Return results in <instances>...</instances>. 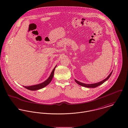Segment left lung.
<instances>
[{"label":"left lung","instance_id":"8db88e82","mask_svg":"<svg viewBox=\"0 0 128 128\" xmlns=\"http://www.w3.org/2000/svg\"><path fill=\"white\" fill-rule=\"evenodd\" d=\"M113 72V71H112ZM112 72L110 73V75L108 76V77L105 79L104 80L100 82H98V83H94V84H84V83H81L80 82H79L78 81L76 80V79H75V81L76 82V83H77L78 85H80V86H83V87H87V88H96L100 85H102V84H103L104 82H106V80H108L109 78L110 77V76H111V74L112 73Z\"/></svg>","mask_w":128,"mask_h":128}]
</instances>
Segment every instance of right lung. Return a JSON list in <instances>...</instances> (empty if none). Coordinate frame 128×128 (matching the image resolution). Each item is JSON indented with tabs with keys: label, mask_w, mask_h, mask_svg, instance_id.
<instances>
[{
	"label": "right lung",
	"mask_w": 128,
	"mask_h": 128,
	"mask_svg": "<svg viewBox=\"0 0 128 128\" xmlns=\"http://www.w3.org/2000/svg\"><path fill=\"white\" fill-rule=\"evenodd\" d=\"M56 67V66H55L54 68L53 69V70H52L49 77L44 82H43L41 84H39L36 85H33V86H23V87H24L25 88H26V89H27L29 90H31V91H35V90H39L40 89H42V88L45 87V86L48 85L51 82V81H52V78H53V76H54V71H55Z\"/></svg>",
	"instance_id": "1"
}]
</instances>
